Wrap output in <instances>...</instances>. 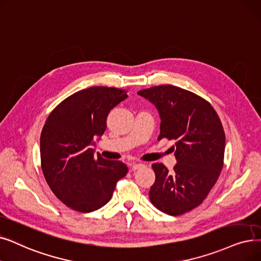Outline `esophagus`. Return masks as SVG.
I'll use <instances>...</instances> for the list:
<instances>
[{"mask_svg":"<svg viewBox=\"0 0 261 261\" xmlns=\"http://www.w3.org/2000/svg\"><path fill=\"white\" fill-rule=\"evenodd\" d=\"M144 166H145V164H143V163H133V164H131V169L132 171H137V169H140Z\"/></svg>","mask_w":261,"mask_h":261,"instance_id":"1","label":"esophagus"}]
</instances>
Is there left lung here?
I'll return each mask as SVG.
<instances>
[{
    "label": "left lung",
    "mask_w": 261,
    "mask_h": 261,
    "mask_svg": "<svg viewBox=\"0 0 261 261\" xmlns=\"http://www.w3.org/2000/svg\"><path fill=\"white\" fill-rule=\"evenodd\" d=\"M161 118L158 140H175L177 164L172 172L162 163L151 166L155 181L149 191L152 205L169 215L196 208L221 174L225 133L217 112L207 100L174 85L140 90Z\"/></svg>",
    "instance_id": "8db88e82"
}]
</instances>
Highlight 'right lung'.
Instances as JSON below:
<instances>
[{"mask_svg": "<svg viewBox=\"0 0 261 261\" xmlns=\"http://www.w3.org/2000/svg\"><path fill=\"white\" fill-rule=\"evenodd\" d=\"M128 97L126 90L93 86L56 107L40 135L41 169L55 196L79 212H92L111 199L128 173L120 161H109L90 146L107 129L110 111Z\"/></svg>", "mask_w": 261, "mask_h": 261, "instance_id": "1", "label": "right lung"}]
</instances>
